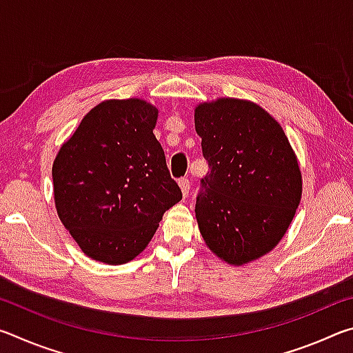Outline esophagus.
I'll use <instances>...</instances> for the list:
<instances>
[{"instance_id":"esophagus-1","label":"esophagus","mask_w":353,"mask_h":353,"mask_svg":"<svg viewBox=\"0 0 353 353\" xmlns=\"http://www.w3.org/2000/svg\"><path fill=\"white\" fill-rule=\"evenodd\" d=\"M179 187H181V190H182L183 198H187L188 193H190V188H191L188 179H181V181H179Z\"/></svg>"}]
</instances>
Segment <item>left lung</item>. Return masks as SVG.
<instances>
[{"label":"left lung","instance_id":"8db88e82","mask_svg":"<svg viewBox=\"0 0 353 353\" xmlns=\"http://www.w3.org/2000/svg\"><path fill=\"white\" fill-rule=\"evenodd\" d=\"M210 172L196 219L213 254L244 265L282 240L302 196L296 154L280 124L250 101L221 98L194 109Z\"/></svg>","mask_w":353,"mask_h":353}]
</instances>
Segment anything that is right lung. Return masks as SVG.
Wrapping results in <instances>:
<instances>
[{
	"label": "right lung",
	"mask_w": 353,
	"mask_h": 353,
	"mask_svg": "<svg viewBox=\"0 0 353 353\" xmlns=\"http://www.w3.org/2000/svg\"><path fill=\"white\" fill-rule=\"evenodd\" d=\"M159 110L110 99L82 118L52 163L57 214L82 252L107 265L135 259L182 199L152 129Z\"/></svg>",
	"instance_id": "1"
}]
</instances>
